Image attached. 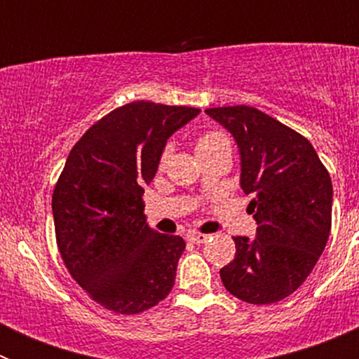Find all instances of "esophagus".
Wrapping results in <instances>:
<instances>
[{"label": "esophagus", "instance_id": "1", "mask_svg": "<svg viewBox=\"0 0 359 359\" xmlns=\"http://www.w3.org/2000/svg\"><path fill=\"white\" fill-rule=\"evenodd\" d=\"M189 241L194 244H203L207 243L208 236H205V233H189Z\"/></svg>", "mask_w": 359, "mask_h": 359}]
</instances>
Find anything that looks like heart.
<instances>
[{
    "label": "heart",
    "instance_id": "obj_1",
    "mask_svg": "<svg viewBox=\"0 0 359 359\" xmlns=\"http://www.w3.org/2000/svg\"><path fill=\"white\" fill-rule=\"evenodd\" d=\"M223 142H228V140H226V136L221 135V133H205V135L199 136L198 142H196V151H201V149L205 147H212V145L223 144ZM169 152L170 149L167 147L163 151V154H161V160H160L161 167H163V163L167 161V158H169Z\"/></svg>",
    "mask_w": 359,
    "mask_h": 359
}]
</instances>
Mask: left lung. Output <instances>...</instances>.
<instances>
[{
  "label": "left lung",
  "mask_w": 359,
  "mask_h": 359,
  "mask_svg": "<svg viewBox=\"0 0 359 359\" xmlns=\"http://www.w3.org/2000/svg\"><path fill=\"white\" fill-rule=\"evenodd\" d=\"M236 138L241 189L257 236L233 237L236 257L219 273L248 304H273L302 286L331 231L332 183L315 147L291 128L250 106L205 111Z\"/></svg>",
  "instance_id": "1"
}]
</instances>
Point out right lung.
Returning a JSON list of instances; mask_svg holds the SVG:
<instances>
[{
	"instance_id": "add662e5",
	"label": "right lung",
	"mask_w": 359,
	"mask_h": 359,
	"mask_svg": "<svg viewBox=\"0 0 359 359\" xmlns=\"http://www.w3.org/2000/svg\"><path fill=\"white\" fill-rule=\"evenodd\" d=\"M199 115L187 106L116 107L73 145L53 189L57 246L69 275L106 309L136 315L170 293L185 250L145 223L144 185L172 133Z\"/></svg>"
}]
</instances>
